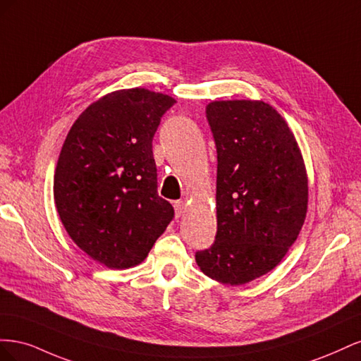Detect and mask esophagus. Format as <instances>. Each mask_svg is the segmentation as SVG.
Segmentation results:
<instances>
[{
  "label": "esophagus",
  "mask_w": 361,
  "mask_h": 361,
  "mask_svg": "<svg viewBox=\"0 0 361 361\" xmlns=\"http://www.w3.org/2000/svg\"><path fill=\"white\" fill-rule=\"evenodd\" d=\"M185 211H187V203H185L183 200H179L174 203V212H176V216H182L185 214Z\"/></svg>",
  "instance_id": "34e87169"
}]
</instances>
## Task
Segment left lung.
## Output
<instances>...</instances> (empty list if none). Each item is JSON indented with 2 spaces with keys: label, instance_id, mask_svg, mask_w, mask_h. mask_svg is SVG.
<instances>
[{
  "label": "left lung",
  "instance_id": "left-lung-1",
  "mask_svg": "<svg viewBox=\"0 0 361 361\" xmlns=\"http://www.w3.org/2000/svg\"><path fill=\"white\" fill-rule=\"evenodd\" d=\"M216 146V235L195 253L204 276L239 286L274 269L307 215L309 180L295 135L264 101L206 106Z\"/></svg>",
  "mask_w": 361,
  "mask_h": 361
}]
</instances>
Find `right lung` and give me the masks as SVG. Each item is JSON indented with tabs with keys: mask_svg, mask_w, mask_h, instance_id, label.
Masks as SVG:
<instances>
[{
	"mask_svg": "<svg viewBox=\"0 0 361 361\" xmlns=\"http://www.w3.org/2000/svg\"><path fill=\"white\" fill-rule=\"evenodd\" d=\"M176 104L147 89H123L90 104L64 140L54 202L72 241L111 269L143 262L174 215L158 195L152 140Z\"/></svg>",
	"mask_w": 361,
	"mask_h": 361,
	"instance_id": "right-lung-1",
	"label": "right lung"
}]
</instances>
